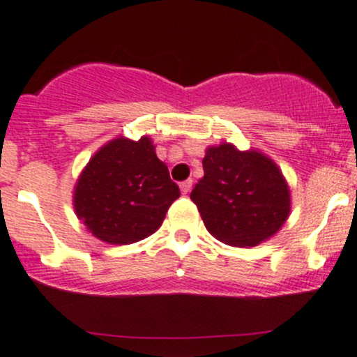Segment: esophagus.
<instances>
[{
  "instance_id": "esophagus-1",
  "label": "esophagus",
  "mask_w": 357,
  "mask_h": 357,
  "mask_svg": "<svg viewBox=\"0 0 357 357\" xmlns=\"http://www.w3.org/2000/svg\"><path fill=\"white\" fill-rule=\"evenodd\" d=\"M192 185H193V181H192V179H186V181H183L181 185H179V188H181L183 195H186V193H188L190 190H192Z\"/></svg>"
}]
</instances>
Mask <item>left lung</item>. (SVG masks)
Segmentation results:
<instances>
[{
    "label": "left lung",
    "instance_id": "obj_1",
    "mask_svg": "<svg viewBox=\"0 0 357 357\" xmlns=\"http://www.w3.org/2000/svg\"><path fill=\"white\" fill-rule=\"evenodd\" d=\"M204 178L192 190L212 236L233 247L271 238L290 214V190L278 165L257 150L222 143L205 150Z\"/></svg>",
    "mask_w": 357,
    "mask_h": 357
}]
</instances>
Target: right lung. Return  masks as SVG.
Instances as JSON below:
<instances>
[{
	"label": "right lung",
	"mask_w": 357,
	"mask_h": 357,
	"mask_svg": "<svg viewBox=\"0 0 357 357\" xmlns=\"http://www.w3.org/2000/svg\"><path fill=\"white\" fill-rule=\"evenodd\" d=\"M178 197V185L158 160L152 139L121 136L103 145L81 172L74 208L96 238L128 245L155 233Z\"/></svg>",
	"instance_id": "add662e5"
}]
</instances>
